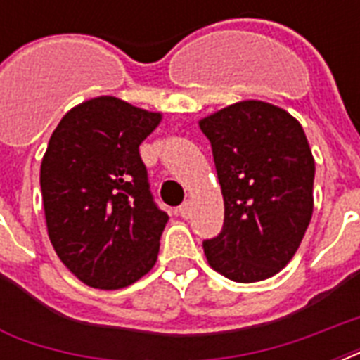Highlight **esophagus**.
Masks as SVG:
<instances>
[{"mask_svg": "<svg viewBox=\"0 0 360 360\" xmlns=\"http://www.w3.org/2000/svg\"><path fill=\"white\" fill-rule=\"evenodd\" d=\"M177 213H179V217H183V219H188V217H191V203L185 202L183 205H179Z\"/></svg>", "mask_w": 360, "mask_h": 360, "instance_id": "34e87169", "label": "esophagus"}]
</instances>
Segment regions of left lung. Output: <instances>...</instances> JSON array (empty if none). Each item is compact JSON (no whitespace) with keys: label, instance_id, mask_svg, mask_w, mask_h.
Wrapping results in <instances>:
<instances>
[{"label":"left lung","instance_id":"left-lung-1","mask_svg":"<svg viewBox=\"0 0 360 360\" xmlns=\"http://www.w3.org/2000/svg\"><path fill=\"white\" fill-rule=\"evenodd\" d=\"M224 196V226L203 240L209 265L233 282L284 269L314 211V164L304 130L285 110L243 101L200 121Z\"/></svg>","mask_w":360,"mask_h":360}]
</instances>
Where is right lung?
I'll return each instance as SVG.
<instances>
[{"label":"right lung","instance_id":"1","mask_svg":"<svg viewBox=\"0 0 360 360\" xmlns=\"http://www.w3.org/2000/svg\"><path fill=\"white\" fill-rule=\"evenodd\" d=\"M160 114L97 97L65 114L41 164L48 236L84 284L120 290L149 273L168 213L151 194L140 143Z\"/></svg>","mask_w":360,"mask_h":360}]
</instances>
